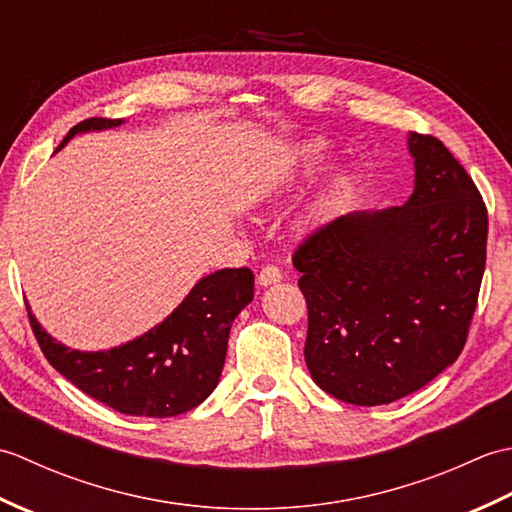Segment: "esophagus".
<instances>
[{
  "label": "esophagus",
  "mask_w": 512,
  "mask_h": 512,
  "mask_svg": "<svg viewBox=\"0 0 512 512\" xmlns=\"http://www.w3.org/2000/svg\"><path fill=\"white\" fill-rule=\"evenodd\" d=\"M281 279H284V277H281V270H279L277 266H273V264H268V266H264L262 270H259V275H257V284L266 288V286L279 284Z\"/></svg>",
  "instance_id": "obj_1"
}]
</instances>
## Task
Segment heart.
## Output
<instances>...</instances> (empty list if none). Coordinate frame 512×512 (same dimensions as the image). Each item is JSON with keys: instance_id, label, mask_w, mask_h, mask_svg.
Returning <instances> with one entry per match:
<instances>
[{"instance_id": "obj_1", "label": "heart", "mask_w": 512, "mask_h": 512, "mask_svg": "<svg viewBox=\"0 0 512 512\" xmlns=\"http://www.w3.org/2000/svg\"><path fill=\"white\" fill-rule=\"evenodd\" d=\"M330 158V149L321 140H303V143L292 145L284 156H281L279 165L275 167L273 176L266 187V198L277 200L281 195L292 191L299 182L312 180L317 173L325 167ZM352 187V178L347 171H334L323 184V189L317 193V198L310 202V206L301 215L303 226H314L328 217L336 204H339L347 191Z\"/></svg>"}]
</instances>
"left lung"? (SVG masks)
I'll return each instance as SVG.
<instances>
[{"instance_id": "1", "label": "left lung", "mask_w": 512, "mask_h": 512, "mask_svg": "<svg viewBox=\"0 0 512 512\" xmlns=\"http://www.w3.org/2000/svg\"><path fill=\"white\" fill-rule=\"evenodd\" d=\"M407 147L416 180L405 204L336 217L292 255L310 376L350 405H387L453 365L482 286L480 191L438 138L409 132Z\"/></svg>"}]
</instances>
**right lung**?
I'll return each mask as SVG.
<instances>
[{
    "instance_id": "obj_1",
    "label": "right lung",
    "mask_w": 512,
    "mask_h": 512,
    "mask_svg": "<svg viewBox=\"0 0 512 512\" xmlns=\"http://www.w3.org/2000/svg\"><path fill=\"white\" fill-rule=\"evenodd\" d=\"M123 123V118H88L70 129L59 149L76 134ZM253 292L255 277L248 268L215 270L156 328L101 352L70 350L41 328L30 306L28 317L43 356L72 385L127 416L169 418L198 407L220 383L228 332Z\"/></svg>"
}]
</instances>
